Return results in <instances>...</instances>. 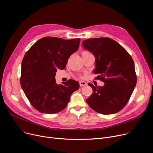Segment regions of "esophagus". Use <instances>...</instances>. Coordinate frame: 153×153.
Listing matches in <instances>:
<instances>
[{
  "label": "esophagus",
  "mask_w": 153,
  "mask_h": 153,
  "mask_svg": "<svg viewBox=\"0 0 153 153\" xmlns=\"http://www.w3.org/2000/svg\"><path fill=\"white\" fill-rule=\"evenodd\" d=\"M79 85L81 87H83V86H85L87 85V82H85V81H79Z\"/></svg>",
  "instance_id": "esophagus-1"
}]
</instances>
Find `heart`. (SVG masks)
<instances>
[{
	"mask_svg": "<svg viewBox=\"0 0 153 153\" xmlns=\"http://www.w3.org/2000/svg\"><path fill=\"white\" fill-rule=\"evenodd\" d=\"M89 53H90L89 52H88V51H82L81 52L82 57V56H85V55L87 54H89Z\"/></svg>",
	"mask_w": 153,
	"mask_h": 153,
	"instance_id": "heart-1",
	"label": "heart"
}]
</instances>
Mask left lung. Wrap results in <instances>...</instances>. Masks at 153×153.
Masks as SVG:
<instances>
[{
    "label": "left lung",
    "mask_w": 153,
    "mask_h": 153,
    "mask_svg": "<svg viewBox=\"0 0 153 153\" xmlns=\"http://www.w3.org/2000/svg\"><path fill=\"white\" fill-rule=\"evenodd\" d=\"M82 46L94 55V74H99L96 79L105 83L102 87L88 84L93 93L86 100L87 103L101 114L118 112L129 101L137 81L131 56L110 38L88 39L82 42Z\"/></svg>",
    "instance_id": "obj_1"
}]
</instances>
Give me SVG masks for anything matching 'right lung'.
Masks as SVG:
<instances>
[{"instance_id": "right-lung-1", "label": "right lung", "mask_w": 153, "mask_h": 153, "mask_svg": "<svg viewBox=\"0 0 153 153\" xmlns=\"http://www.w3.org/2000/svg\"><path fill=\"white\" fill-rule=\"evenodd\" d=\"M80 38L64 39L46 36L39 39L25 53L22 62L20 84L29 102L39 112L58 113L66 108L71 94L79 84L69 79L56 83L57 69L66 67L68 59L79 48Z\"/></svg>"}]
</instances>
